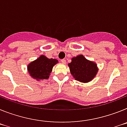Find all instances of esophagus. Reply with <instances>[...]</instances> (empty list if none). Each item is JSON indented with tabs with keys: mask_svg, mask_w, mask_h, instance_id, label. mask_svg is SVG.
<instances>
[{
	"mask_svg": "<svg viewBox=\"0 0 127 127\" xmlns=\"http://www.w3.org/2000/svg\"><path fill=\"white\" fill-rule=\"evenodd\" d=\"M61 62L63 64H66V61L65 60V59H61Z\"/></svg>",
	"mask_w": 127,
	"mask_h": 127,
	"instance_id": "esophagus-1",
	"label": "esophagus"
}]
</instances>
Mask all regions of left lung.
<instances>
[{
  "mask_svg": "<svg viewBox=\"0 0 127 127\" xmlns=\"http://www.w3.org/2000/svg\"><path fill=\"white\" fill-rule=\"evenodd\" d=\"M68 66L73 77L83 83L91 81L98 71L96 63L87 59L82 54L73 57Z\"/></svg>",
  "mask_w": 127,
  "mask_h": 127,
  "instance_id": "left-lung-1",
  "label": "left lung"
}]
</instances>
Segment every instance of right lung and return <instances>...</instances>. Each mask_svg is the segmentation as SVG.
I'll return each instance as SVG.
<instances>
[{"instance_id": "obj_1", "label": "right lung", "mask_w": 127, "mask_h": 127, "mask_svg": "<svg viewBox=\"0 0 127 127\" xmlns=\"http://www.w3.org/2000/svg\"><path fill=\"white\" fill-rule=\"evenodd\" d=\"M57 63H58L57 59H48L45 56L41 55L27 65V70L31 77L37 81L48 79L53 67Z\"/></svg>"}]
</instances>
